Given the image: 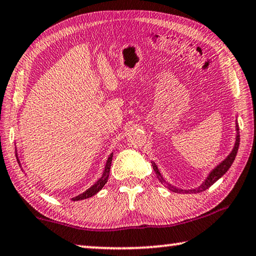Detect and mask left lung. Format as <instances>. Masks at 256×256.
<instances>
[{"label": "left lung", "instance_id": "1", "mask_svg": "<svg viewBox=\"0 0 256 256\" xmlns=\"http://www.w3.org/2000/svg\"><path fill=\"white\" fill-rule=\"evenodd\" d=\"M236 143H234V146H233V149L231 152H230V154L226 158L224 159L223 162H220L216 168H214L212 171H211L208 176H206V179L203 181V182L200 184L198 187L194 188V190H181V188H176V186H173V184L166 182V180L162 178V173L159 172V170L157 168V165L154 164V162H151V164H152V168H154V171L156 173V176H157V178L159 179V181H160L162 184H168V188L170 190H172L174 192H187V194H190V192H203L206 190H208V188L210 186H212V184L216 182V181L218 179H220L222 176H224L225 173L228 172V170L231 168L232 162H234L236 159V152H238V149H239V142H240V136H239V126L238 124H236Z\"/></svg>", "mask_w": 256, "mask_h": 256}]
</instances>
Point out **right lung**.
<instances>
[{
    "label": "right lung",
    "instance_id": "obj_1",
    "mask_svg": "<svg viewBox=\"0 0 256 256\" xmlns=\"http://www.w3.org/2000/svg\"><path fill=\"white\" fill-rule=\"evenodd\" d=\"M16 157H17V151H16ZM112 159H113V154H110V157L107 158L105 168H104V172H102V176L100 179H99L94 184H92V186L88 188V190H86L84 192H82V194H80V195L75 196V198H72V201H80V200H85V198H91V196L97 194V192L100 190L104 186H105V184L107 182V180H108V176H110V164H112ZM17 162H20V159H18V157H17Z\"/></svg>",
    "mask_w": 256,
    "mask_h": 256
}]
</instances>
